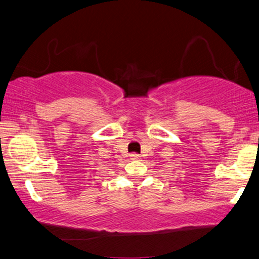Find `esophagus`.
<instances>
[{
	"label": "esophagus",
	"mask_w": 259,
	"mask_h": 259,
	"mask_svg": "<svg viewBox=\"0 0 259 259\" xmlns=\"http://www.w3.org/2000/svg\"><path fill=\"white\" fill-rule=\"evenodd\" d=\"M130 156H131V158H132V160H139V158H140V155L137 154V153H132L130 155Z\"/></svg>",
	"instance_id": "obj_1"
}]
</instances>
